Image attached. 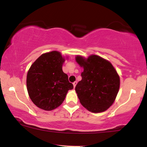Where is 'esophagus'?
<instances>
[{"label": "esophagus", "mask_w": 147, "mask_h": 147, "mask_svg": "<svg viewBox=\"0 0 147 147\" xmlns=\"http://www.w3.org/2000/svg\"><path fill=\"white\" fill-rule=\"evenodd\" d=\"M77 82H73V86H74V88H75V86H76V85H77Z\"/></svg>", "instance_id": "esophagus-1"}]
</instances>
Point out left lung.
Here are the masks:
<instances>
[{
  "label": "left lung",
  "instance_id": "1",
  "mask_svg": "<svg viewBox=\"0 0 147 147\" xmlns=\"http://www.w3.org/2000/svg\"><path fill=\"white\" fill-rule=\"evenodd\" d=\"M75 61L83 67L82 80L75 87L80 103L93 113L106 111L112 106L120 87V77L109 61L94 55H77Z\"/></svg>",
  "mask_w": 147,
  "mask_h": 147
}]
</instances>
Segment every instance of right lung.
Listing matches in <instances>:
<instances>
[{
  "mask_svg": "<svg viewBox=\"0 0 147 147\" xmlns=\"http://www.w3.org/2000/svg\"><path fill=\"white\" fill-rule=\"evenodd\" d=\"M65 60L61 52L52 51L42 54L29 68L27 91L32 102L40 109L51 111L59 107L67 91L73 88L63 72Z\"/></svg>",
  "mask_w": 147,
  "mask_h": 147,
  "instance_id": "right-lung-1",
  "label": "right lung"
}]
</instances>
